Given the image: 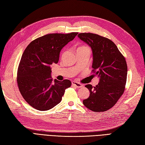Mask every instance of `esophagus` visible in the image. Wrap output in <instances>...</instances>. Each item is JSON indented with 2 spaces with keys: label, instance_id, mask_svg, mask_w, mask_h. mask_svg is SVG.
Segmentation results:
<instances>
[{
  "label": "esophagus",
  "instance_id": "1",
  "mask_svg": "<svg viewBox=\"0 0 145 145\" xmlns=\"http://www.w3.org/2000/svg\"><path fill=\"white\" fill-rule=\"evenodd\" d=\"M72 85H73V86H75V87L78 88H81V87L83 86L82 84L76 82V81H72Z\"/></svg>",
  "mask_w": 145,
  "mask_h": 145
}]
</instances>
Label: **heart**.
Returning <instances> with one entry per match:
<instances>
[{"label":"heart","instance_id":"heart-1","mask_svg":"<svg viewBox=\"0 0 145 145\" xmlns=\"http://www.w3.org/2000/svg\"><path fill=\"white\" fill-rule=\"evenodd\" d=\"M87 48V47L86 46H81L79 48Z\"/></svg>","mask_w":145,"mask_h":145}]
</instances>
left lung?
<instances>
[{
    "mask_svg": "<svg viewBox=\"0 0 145 145\" xmlns=\"http://www.w3.org/2000/svg\"><path fill=\"white\" fill-rule=\"evenodd\" d=\"M78 37L89 46L92 51V72L100 78L95 86L87 84L90 95L83 101L94 112L108 110L124 93L127 80L125 59L112 41L92 33H80Z\"/></svg>",
    "mask_w": 145,
    "mask_h": 145,
    "instance_id": "left-lung-1",
    "label": "left lung"
}]
</instances>
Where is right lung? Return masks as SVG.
<instances>
[{
  "mask_svg": "<svg viewBox=\"0 0 145 145\" xmlns=\"http://www.w3.org/2000/svg\"><path fill=\"white\" fill-rule=\"evenodd\" d=\"M78 34H50L33 40L22 55L17 72V83L24 99L33 108L46 111L61 102L69 80H53L51 65L59 61L62 48Z\"/></svg>",
  "mask_w": 145,
  "mask_h": 145,
  "instance_id": "1",
  "label": "right lung"
}]
</instances>
